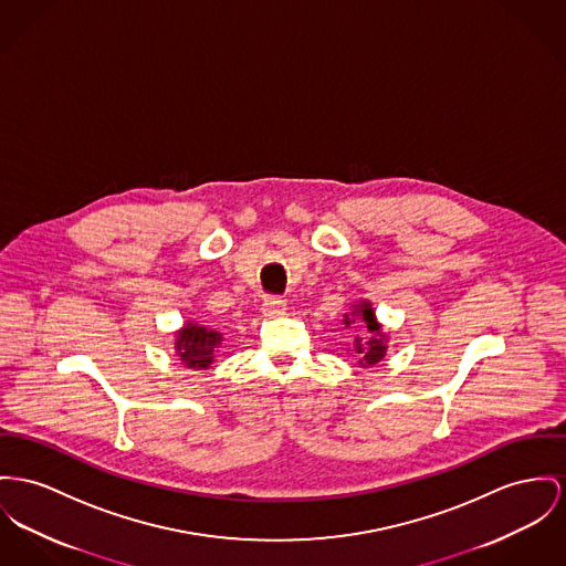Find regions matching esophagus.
<instances>
[{"label": "esophagus", "instance_id": "1", "mask_svg": "<svg viewBox=\"0 0 566 566\" xmlns=\"http://www.w3.org/2000/svg\"><path fill=\"white\" fill-rule=\"evenodd\" d=\"M285 311H287V304H285V301H281V298H268L262 304V313H264L265 317H279Z\"/></svg>", "mask_w": 566, "mask_h": 566}]
</instances>
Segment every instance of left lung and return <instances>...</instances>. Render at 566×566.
Wrapping results in <instances>:
<instances>
[{"instance_id":"obj_1","label":"left lung","mask_w":566,"mask_h":566,"mask_svg":"<svg viewBox=\"0 0 566 566\" xmlns=\"http://www.w3.org/2000/svg\"><path fill=\"white\" fill-rule=\"evenodd\" d=\"M343 324L347 328H363L365 337H354L352 352L363 369H369L377 365L388 349V333H384L381 324L377 322L374 304L369 301H358L352 304V313L343 315Z\"/></svg>"}]
</instances>
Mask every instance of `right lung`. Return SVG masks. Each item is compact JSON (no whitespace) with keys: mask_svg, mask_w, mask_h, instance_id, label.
<instances>
[{"mask_svg":"<svg viewBox=\"0 0 566 566\" xmlns=\"http://www.w3.org/2000/svg\"><path fill=\"white\" fill-rule=\"evenodd\" d=\"M223 343V335L214 328H206L197 322H185L180 331H176V356L182 360L185 367L201 371L210 369L214 363V354Z\"/></svg>","mask_w":566,"mask_h":566,"instance_id":"obj_1","label":"right lung"}]
</instances>
